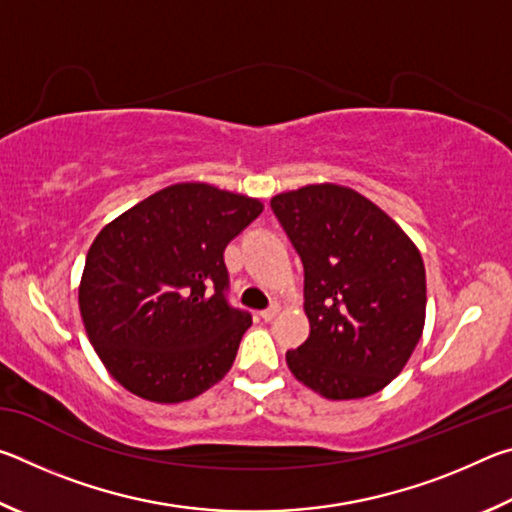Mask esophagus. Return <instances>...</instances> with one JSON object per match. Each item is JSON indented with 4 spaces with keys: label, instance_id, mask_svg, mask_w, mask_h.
<instances>
[{
    "label": "esophagus",
    "instance_id": "1",
    "mask_svg": "<svg viewBox=\"0 0 512 512\" xmlns=\"http://www.w3.org/2000/svg\"><path fill=\"white\" fill-rule=\"evenodd\" d=\"M277 311H280V307H277V305H271V307H266V309L259 311V318L266 320V323H268V320H273V318L277 316Z\"/></svg>",
    "mask_w": 512,
    "mask_h": 512
}]
</instances>
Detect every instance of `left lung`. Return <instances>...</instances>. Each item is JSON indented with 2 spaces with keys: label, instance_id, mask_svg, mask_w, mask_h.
Returning a JSON list of instances; mask_svg holds the SVG:
<instances>
[{
  "label": "left lung",
  "instance_id": "obj_1",
  "mask_svg": "<svg viewBox=\"0 0 512 512\" xmlns=\"http://www.w3.org/2000/svg\"><path fill=\"white\" fill-rule=\"evenodd\" d=\"M271 210L305 268L311 329L287 352L291 372L327 400L381 391L422 336L427 280L418 248L348 187H302L275 196Z\"/></svg>",
  "mask_w": 512,
  "mask_h": 512
}]
</instances>
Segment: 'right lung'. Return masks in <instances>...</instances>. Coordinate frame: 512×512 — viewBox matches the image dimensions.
Returning a JSON list of instances; mask_svg holds the SVG:
<instances>
[{"label": "right lung", "instance_id": "1", "mask_svg": "<svg viewBox=\"0 0 512 512\" xmlns=\"http://www.w3.org/2000/svg\"><path fill=\"white\" fill-rule=\"evenodd\" d=\"M262 210L255 198L183 183L99 232L79 305L90 343L121 386L176 404L232 368L253 316L230 305L223 250Z\"/></svg>", "mask_w": 512, "mask_h": 512}]
</instances>
